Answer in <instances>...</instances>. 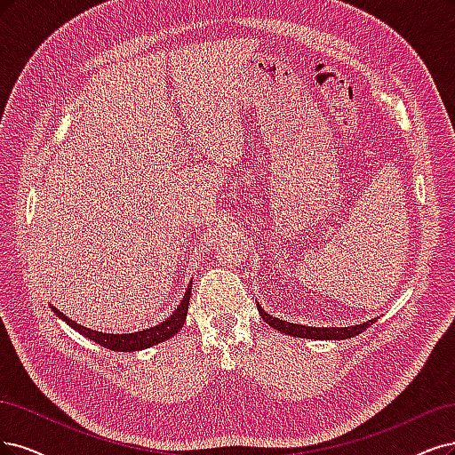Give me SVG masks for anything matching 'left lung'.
<instances>
[{
  "label": "left lung",
  "instance_id": "obj_1",
  "mask_svg": "<svg viewBox=\"0 0 455 455\" xmlns=\"http://www.w3.org/2000/svg\"><path fill=\"white\" fill-rule=\"evenodd\" d=\"M259 314L275 331L291 334V336H297V339H315V340L351 339V336H357L363 331L369 329L376 321V319H371V321H366V323H361V325H355V327H306V325H295V323H289V321H282L277 317H272L265 310H262L260 306H259Z\"/></svg>",
  "mask_w": 455,
  "mask_h": 455
}]
</instances>
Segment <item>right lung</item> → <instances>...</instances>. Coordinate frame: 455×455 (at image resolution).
<instances>
[{"instance_id": "right-lung-1", "label": "right lung", "mask_w": 455, "mask_h": 455, "mask_svg": "<svg viewBox=\"0 0 455 455\" xmlns=\"http://www.w3.org/2000/svg\"><path fill=\"white\" fill-rule=\"evenodd\" d=\"M190 287H193V283H190L188 289L185 291V297H183L181 304L178 306V310H175L166 321H163V323L156 325V327L143 329V331H138V332H128V334H108V332H98V331H92V329H86V327L76 323V321H71L60 310H56L54 306H52V310L58 317L64 319L69 327H73L77 332H81L83 336H86V339L94 340L100 346H104V347L113 349V351H138V349L151 347L155 344H160V342L172 339V336L183 327L185 319H187L188 300H190Z\"/></svg>"}]
</instances>
